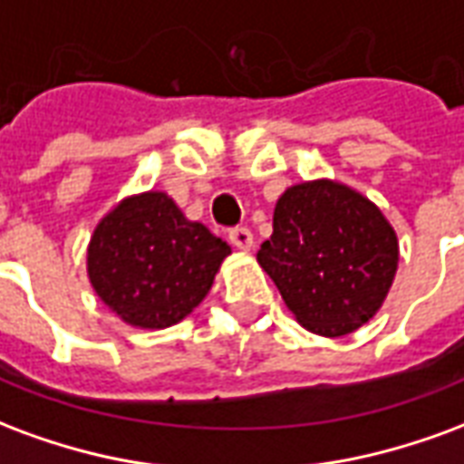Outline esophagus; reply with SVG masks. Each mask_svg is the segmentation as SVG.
<instances>
[{
    "label": "esophagus",
    "instance_id": "1",
    "mask_svg": "<svg viewBox=\"0 0 464 464\" xmlns=\"http://www.w3.org/2000/svg\"><path fill=\"white\" fill-rule=\"evenodd\" d=\"M228 238H231V243L236 246V248H241V251H251L253 233L248 231L246 226H236V228H231Z\"/></svg>",
    "mask_w": 464,
    "mask_h": 464
}]
</instances>
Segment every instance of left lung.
Listing matches in <instances>:
<instances>
[{"label":"left lung","instance_id":"obj_1","mask_svg":"<svg viewBox=\"0 0 464 464\" xmlns=\"http://www.w3.org/2000/svg\"><path fill=\"white\" fill-rule=\"evenodd\" d=\"M258 263L303 328L341 338L368 323L398 271V236L365 196L333 181L291 186Z\"/></svg>","mask_w":464,"mask_h":464}]
</instances>
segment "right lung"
<instances>
[{
  "instance_id": "1",
  "label": "right lung",
  "mask_w": 464,
  "mask_h": 464,
  "mask_svg": "<svg viewBox=\"0 0 464 464\" xmlns=\"http://www.w3.org/2000/svg\"><path fill=\"white\" fill-rule=\"evenodd\" d=\"M231 246L203 223L188 221L166 193L126 198L96 226L89 281L121 321L169 328L211 291Z\"/></svg>"
}]
</instances>
